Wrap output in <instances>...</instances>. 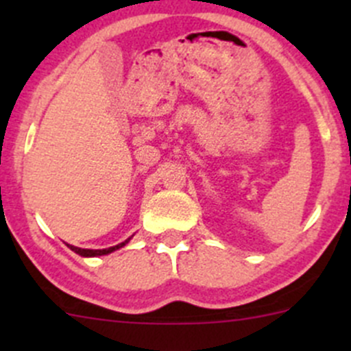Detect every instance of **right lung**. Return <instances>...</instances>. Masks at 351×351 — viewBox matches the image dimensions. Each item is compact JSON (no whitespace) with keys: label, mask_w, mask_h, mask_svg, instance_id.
<instances>
[{"label":"right lung","mask_w":351,"mask_h":351,"mask_svg":"<svg viewBox=\"0 0 351 351\" xmlns=\"http://www.w3.org/2000/svg\"><path fill=\"white\" fill-rule=\"evenodd\" d=\"M129 239H127V241H123V243H120V244H117V246L107 247V250H83V247H76V246H73V244H67V247H69V250H73L74 253L81 254V256L91 258V256H101V254H108V253H112V251L120 250V247L125 246V244L129 243Z\"/></svg>","instance_id":"add662e5"}]
</instances>
